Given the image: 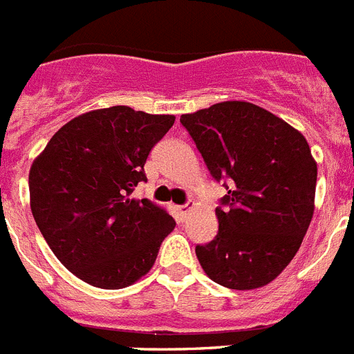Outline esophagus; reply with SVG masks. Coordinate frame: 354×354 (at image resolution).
I'll return each mask as SVG.
<instances>
[{"instance_id": "obj_1", "label": "esophagus", "mask_w": 354, "mask_h": 354, "mask_svg": "<svg viewBox=\"0 0 354 354\" xmlns=\"http://www.w3.org/2000/svg\"><path fill=\"white\" fill-rule=\"evenodd\" d=\"M189 209H192V206L189 204H184V206H177L175 207V211H177V214H179V218H186V214L189 213Z\"/></svg>"}]
</instances>
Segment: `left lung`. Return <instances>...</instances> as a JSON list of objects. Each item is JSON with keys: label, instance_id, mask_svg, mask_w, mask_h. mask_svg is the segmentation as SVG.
I'll return each mask as SVG.
<instances>
[{"label": "left lung", "instance_id": "left-lung-1", "mask_svg": "<svg viewBox=\"0 0 354 354\" xmlns=\"http://www.w3.org/2000/svg\"><path fill=\"white\" fill-rule=\"evenodd\" d=\"M180 123L214 179H227L218 234L195 252L209 279L256 290L294 259L315 209L317 162L297 129L267 109L229 100Z\"/></svg>", "mask_w": 354, "mask_h": 354}]
</instances>
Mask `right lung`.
Returning a JSON list of instances; mask_svg holds the SVG:
<instances>
[{"mask_svg":"<svg viewBox=\"0 0 354 354\" xmlns=\"http://www.w3.org/2000/svg\"><path fill=\"white\" fill-rule=\"evenodd\" d=\"M174 114L127 105L96 109L60 127L32 162L30 207L60 263L96 288L134 285L175 227L165 207L131 193L170 131Z\"/></svg>","mask_w":354,"mask_h":354,"instance_id":"add662e5","label":"right lung"}]
</instances>
